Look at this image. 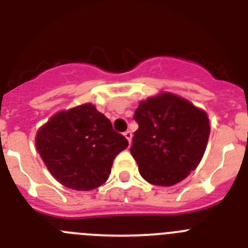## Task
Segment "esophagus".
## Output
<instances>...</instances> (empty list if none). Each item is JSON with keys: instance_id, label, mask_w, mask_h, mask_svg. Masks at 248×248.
<instances>
[{"instance_id": "obj_1", "label": "esophagus", "mask_w": 248, "mask_h": 248, "mask_svg": "<svg viewBox=\"0 0 248 248\" xmlns=\"http://www.w3.org/2000/svg\"><path fill=\"white\" fill-rule=\"evenodd\" d=\"M124 137H125V138H126V139H128L129 144H130V141H131V138H133V134H131V131L126 130V131H125V133H124Z\"/></svg>"}]
</instances>
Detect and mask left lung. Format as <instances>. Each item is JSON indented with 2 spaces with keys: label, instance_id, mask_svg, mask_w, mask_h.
<instances>
[{
  "label": "left lung",
  "instance_id": "left-lung-1",
  "mask_svg": "<svg viewBox=\"0 0 248 248\" xmlns=\"http://www.w3.org/2000/svg\"><path fill=\"white\" fill-rule=\"evenodd\" d=\"M130 153L148 183L171 186L198 168L210 135L207 114L170 93L140 102Z\"/></svg>",
  "mask_w": 248,
  "mask_h": 248
}]
</instances>
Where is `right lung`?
<instances>
[{"instance_id":"1","label":"right lung","mask_w":248,"mask_h":248,"mask_svg":"<svg viewBox=\"0 0 248 248\" xmlns=\"http://www.w3.org/2000/svg\"><path fill=\"white\" fill-rule=\"evenodd\" d=\"M129 143L89 103L59 111L37 131L36 148L65 187L88 191L108 180L113 160Z\"/></svg>"}]
</instances>
